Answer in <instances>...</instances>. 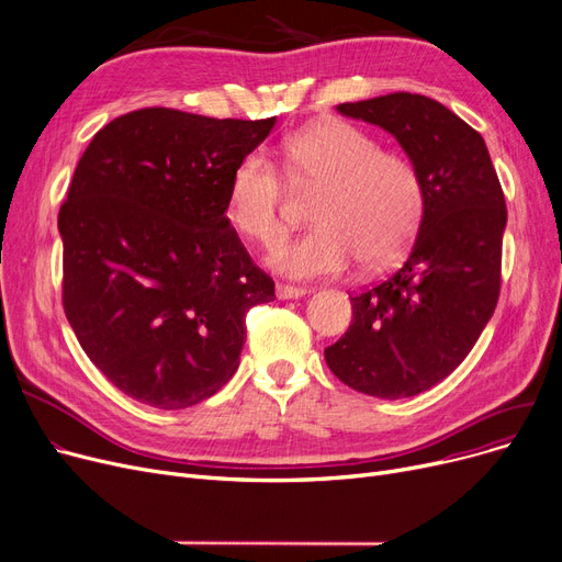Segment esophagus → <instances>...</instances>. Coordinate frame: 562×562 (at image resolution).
<instances>
[{
    "label": "esophagus",
    "instance_id": "34e87169",
    "mask_svg": "<svg viewBox=\"0 0 562 562\" xmlns=\"http://www.w3.org/2000/svg\"><path fill=\"white\" fill-rule=\"evenodd\" d=\"M276 294L278 299L282 301H289V299H303L307 294L305 286H294V284H278L276 286Z\"/></svg>",
    "mask_w": 562,
    "mask_h": 562
}]
</instances>
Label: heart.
Segmentation results:
<instances>
[{
    "mask_svg": "<svg viewBox=\"0 0 562 562\" xmlns=\"http://www.w3.org/2000/svg\"><path fill=\"white\" fill-rule=\"evenodd\" d=\"M284 172L296 188H322L310 211L312 232L273 255L291 278L335 276L358 257L364 271L397 261L418 234L425 186L408 158L381 151L372 135L328 119L282 144ZM284 188L273 162L248 154L227 188L229 225L263 248L284 236Z\"/></svg>",
    "mask_w": 562,
    "mask_h": 562,
    "instance_id": "obj_1",
    "label": "heart"
}]
</instances>
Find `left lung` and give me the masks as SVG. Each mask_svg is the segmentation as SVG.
I'll return each instance as SVG.
<instances>
[{
  "mask_svg": "<svg viewBox=\"0 0 562 562\" xmlns=\"http://www.w3.org/2000/svg\"><path fill=\"white\" fill-rule=\"evenodd\" d=\"M337 112L397 137L420 172L425 213L404 261L351 296V326L324 356L358 393L413 397L469 356L496 310L503 188L482 135L427 95L397 91Z\"/></svg>",
  "mask_w": 562,
  "mask_h": 562,
  "instance_id": "8db88e82",
  "label": "left lung"
}]
</instances>
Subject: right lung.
Returning <instances> with one entry per match:
<instances>
[{
	"instance_id": "obj_1",
	"label": "right lung",
	"mask_w": 562,
	"mask_h": 562,
	"mask_svg": "<svg viewBox=\"0 0 562 562\" xmlns=\"http://www.w3.org/2000/svg\"><path fill=\"white\" fill-rule=\"evenodd\" d=\"M273 126L144 108L82 154L59 209L61 303L128 397L175 411L215 395L238 368L248 310L276 299L225 215L234 167Z\"/></svg>"
}]
</instances>
